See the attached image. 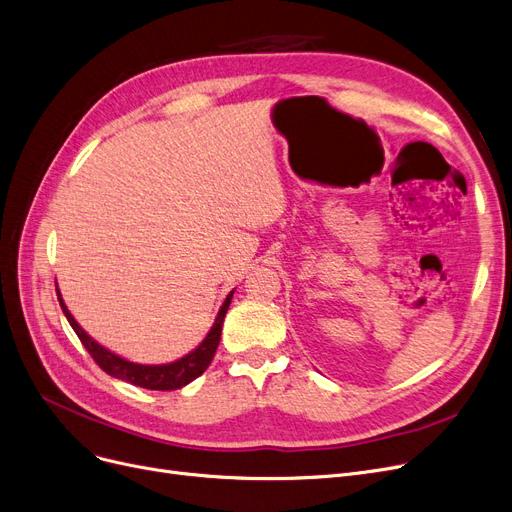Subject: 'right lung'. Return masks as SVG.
<instances>
[{"label": "right lung", "instance_id": "obj_1", "mask_svg": "<svg viewBox=\"0 0 512 512\" xmlns=\"http://www.w3.org/2000/svg\"><path fill=\"white\" fill-rule=\"evenodd\" d=\"M234 293V291H232ZM232 293L226 297L224 305H221L219 314L215 318L213 328L209 330L207 339L198 345L194 351H190L188 355H184L182 360L171 362V364H163V366H142V364H133L127 362L119 355L110 353L108 349H104L102 345H98L87 332L75 322V318L71 316V311L66 309V305L62 303V297L56 288V295L60 301V307L64 311L66 320L73 326V330L77 332L79 341L83 343V347L87 349V353L92 355L94 362L110 376H115V379L127 381L131 385H138L144 389H152V391H173V389H182L184 385L192 383L196 376H201L209 364L213 362V355L217 351L219 339H221V326H224V318H226V311L230 307L232 301Z\"/></svg>", "mask_w": 512, "mask_h": 512}]
</instances>
